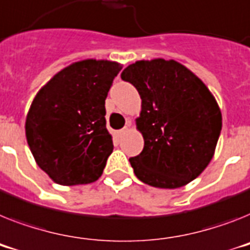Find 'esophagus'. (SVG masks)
Listing matches in <instances>:
<instances>
[{"label":"esophagus","instance_id":"esophagus-1","mask_svg":"<svg viewBox=\"0 0 250 250\" xmlns=\"http://www.w3.org/2000/svg\"><path fill=\"white\" fill-rule=\"evenodd\" d=\"M129 125H131V122H127V125H125V128L119 129V131H118V135L122 136V135H123V133H125V132L128 131V127H129Z\"/></svg>","mask_w":250,"mask_h":250}]
</instances>
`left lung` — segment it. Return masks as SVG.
I'll return each mask as SVG.
<instances>
[{
	"label": "left lung",
	"instance_id": "1",
	"mask_svg": "<svg viewBox=\"0 0 250 250\" xmlns=\"http://www.w3.org/2000/svg\"><path fill=\"white\" fill-rule=\"evenodd\" d=\"M122 80L141 96L136 119L144 150L129 159L136 177L156 188H179L196 179L215 154L222 117L207 86L177 61H137Z\"/></svg>",
	"mask_w": 250,
	"mask_h": 250
}]
</instances>
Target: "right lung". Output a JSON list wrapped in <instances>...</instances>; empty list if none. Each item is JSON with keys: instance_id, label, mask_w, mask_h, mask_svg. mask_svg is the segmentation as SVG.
Segmentation results:
<instances>
[{"instance_id": "right-lung-1", "label": "right lung", "mask_w": 250, "mask_h": 250, "mask_svg": "<svg viewBox=\"0 0 250 250\" xmlns=\"http://www.w3.org/2000/svg\"><path fill=\"white\" fill-rule=\"evenodd\" d=\"M121 70L112 61L75 62L54 75L31 103L25 123L28 145L56 183H93L103 174L113 152L105 99Z\"/></svg>"}]
</instances>
